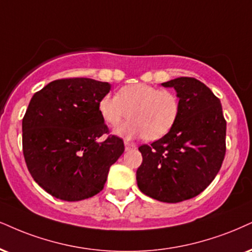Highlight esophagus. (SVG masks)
I'll use <instances>...</instances> for the list:
<instances>
[{
	"instance_id": "obj_1",
	"label": "esophagus",
	"mask_w": 252,
	"mask_h": 252,
	"mask_svg": "<svg viewBox=\"0 0 252 252\" xmlns=\"http://www.w3.org/2000/svg\"><path fill=\"white\" fill-rule=\"evenodd\" d=\"M136 146L134 144H131V142H127L125 141V151H129V150H133V148H135Z\"/></svg>"
}]
</instances>
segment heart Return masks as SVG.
I'll use <instances>...</instances> for the list:
<instances>
[{
    "label": "heart",
    "instance_id": "obj_1",
    "mask_svg": "<svg viewBox=\"0 0 252 252\" xmlns=\"http://www.w3.org/2000/svg\"><path fill=\"white\" fill-rule=\"evenodd\" d=\"M99 113L110 126H117L114 133L125 139L144 136L154 141L166 135L179 117V99L168 90H159L147 84L124 86L118 95L105 94L98 104Z\"/></svg>",
    "mask_w": 252,
    "mask_h": 252
}]
</instances>
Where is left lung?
<instances>
[{"mask_svg": "<svg viewBox=\"0 0 252 252\" xmlns=\"http://www.w3.org/2000/svg\"><path fill=\"white\" fill-rule=\"evenodd\" d=\"M161 85L175 90L179 117L166 135L139 147L142 163L136 182L147 196L178 203L215 179L225 155L226 123L220 99L200 80L181 77Z\"/></svg>", "mask_w": 252, "mask_h": 252, "instance_id": "8db88e82", "label": "left lung"}]
</instances>
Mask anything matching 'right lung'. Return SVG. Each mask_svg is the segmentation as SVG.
Segmentation results:
<instances>
[{
  "label": "right lung",
  "instance_id": "1",
  "mask_svg": "<svg viewBox=\"0 0 252 252\" xmlns=\"http://www.w3.org/2000/svg\"><path fill=\"white\" fill-rule=\"evenodd\" d=\"M111 84L91 78L54 80L32 95L22 121L23 154L32 179L63 201L94 196L124 141L108 132L98 110Z\"/></svg>",
  "mask_w": 252,
  "mask_h": 252
}]
</instances>
